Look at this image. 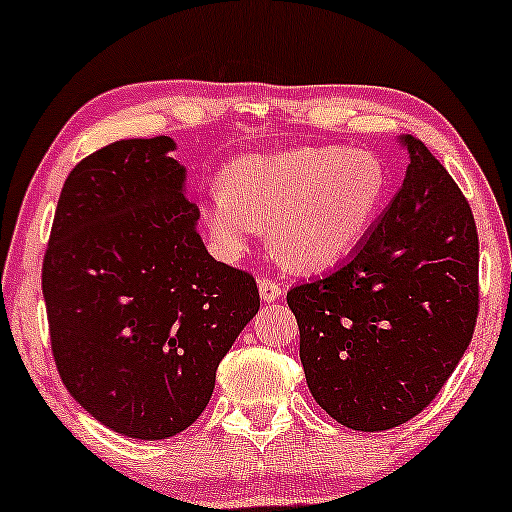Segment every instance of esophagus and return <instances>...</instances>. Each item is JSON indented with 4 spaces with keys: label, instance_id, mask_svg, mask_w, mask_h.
<instances>
[{
    "label": "esophagus",
    "instance_id": "34e87169",
    "mask_svg": "<svg viewBox=\"0 0 512 512\" xmlns=\"http://www.w3.org/2000/svg\"><path fill=\"white\" fill-rule=\"evenodd\" d=\"M258 292H261L263 302H275V300H280V295H283V285H280L278 280L263 275V278L258 280Z\"/></svg>",
    "mask_w": 512,
    "mask_h": 512
}]
</instances>
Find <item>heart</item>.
Returning a JSON list of instances; mask_svg holds the SVG:
<instances>
[{"mask_svg":"<svg viewBox=\"0 0 512 512\" xmlns=\"http://www.w3.org/2000/svg\"><path fill=\"white\" fill-rule=\"evenodd\" d=\"M389 176L372 152L297 147L229 164L203 215L227 256L268 227L273 254L295 271H321L360 246L387 203Z\"/></svg>","mask_w":512,"mask_h":512,"instance_id":"b5f03b06","label":"heart"}]
</instances>
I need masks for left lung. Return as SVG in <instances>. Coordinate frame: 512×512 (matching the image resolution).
I'll return each instance as SVG.
<instances>
[{
	"mask_svg": "<svg viewBox=\"0 0 512 512\" xmlns=\"http://www.w3.org/2000/svg\"><path fill=\"white\" fill-rule=\"evenodd\" d=\"M370 237L341 268L295 285L309 392L341 426L380 433L418 416L467 350L479 314V234L447 169L416 137Z\"/></svg>",
	"mask_w": 512,
	"mask_h": 512,
	"instance_id": "8db88e82",
	"label": "left lung"
}]
</instances>
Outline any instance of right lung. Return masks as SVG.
<instances>
[{"label":"right lung","mask_w":512,"mask_h":512,"mask_svg":"<svg viewBox=\"0 0 512 512\" xmlns=\"http://www.w3.org/2000/svg\"><path fill=\"white\" fill-rule=\"evenodd\" d=\"M171 137L84 157L57 200L43 258L62 384L96 421L164 440L198 421L215 372L261 307L254 275L215 261Z\"/></svg>","instance_id":"obj_1"}]
</instances>
